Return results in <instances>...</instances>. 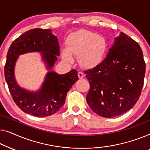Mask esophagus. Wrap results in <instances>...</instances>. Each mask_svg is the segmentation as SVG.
<instances>
[{
	"label": "esophagus",
	"instance_id": "1",
	"mask_svg": "<svg viewBox=\"0 0 150 150\" xmlns=\"http://www.w3.org/2000/svg\"><path fill=\"white\" fill-rule=\"evenodd\" d=\"M78 77H79V79H82L84 77L83 73L82 72H78Z\"/></svg>",
	"mask_w": 150,
	"mask_h": 150
}]
</instances>
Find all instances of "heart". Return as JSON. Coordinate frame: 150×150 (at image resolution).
<instances>
[{
  "mask_svg": "<svg viewBox=\"0 0 150 150\" xmlns=\"http://www.w3.org/2000/svg\"><path fill=\"white\" fill-rule=\"evenodd\" d=\"M66 49L62 50V58L72 60L77 55L80 64L87 68L98 65L104 58L107 49L106 39L92 31L79 30L69 34L65 40Z\"/></svg>",
  "mask_w": 150,
  "mask_h": 150,
  "instance_id": "b5f03b06",
  "label": "heart"
}]
</instances>
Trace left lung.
I'll return each mask as SVG.
<instances>
[{
    "label": "left lung",
    "mask_w": 150,
    "mask_h": 150,
    "mask_svg": "<svg viewBox=\"0 0 150 150\" xmlns=\"http://www.w3.org/2000/svg\"><path fill=\"white\" fill-rule=\"evenodd\" d=\"M84 73L90 82L86 100L92 111L103 117L117 116L130 110L141 95L145 73L143 52L121 32L105 60Z\"/></svg>",
    "instance_id": "left-lung-1"
}]
</instances>
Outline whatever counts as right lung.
I'll return each instance as SVG.
<instances>
[{
    "instance_id": "right-lung-1",
    "label": "right lung",
    "mask_w": 150,
    "mask_h": 150,
    "mask_svg": "<svg viewBox=\"0 0 150 150\" xmlns=\"http://www.w3.org/2000/svg\"><path fill=\"white\" fill-rule=\"evenodd\" d=\"M30 52L41 53L48 70L41 88L36 91L21 87L14 77L18 56ZM58 56V38L51 29H31L11 43L7 55L5 77L14 102L24 112L36 117H47L56 113L64 104L67 92L79 78L75 69L63 75L52 71Z\"/></svg>"
}]
</instances>
